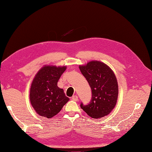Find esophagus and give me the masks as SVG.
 Masks as SVG:
<instances>
[{"label": "esophagus", "mask_w": 152, "mask_h": 152, "mask_svg": "<svg viewBox=\"0 0 152 152\" xmlns=\"http://www.w3.org/2000/svg\"><path fill=\"white\" fill-rule=\"evenodd\" d=\"M72 99L75 101V102H77L78 101V96H73L72 98Z\"/></svg>", "instance_id": "34e87169"}]
</instances>
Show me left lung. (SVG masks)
<instances>
[{
  "label": "left lung",
  "instance_id": "1",
  "mask_svg": "<svg viewBox=\"0 0 152 152\" xmlns=\"http://www.w3.org/2000/svg\"><path fill=\"white\" fill-rule=\"evenodd\" d=\"M79 69L92 91L91 102L87 105L81 103V108L93 118L108 115L115 107L118 99L115 75L108 65L99 61H91L86 65H80Z\"/></svg>",
  "mask_w": 152,
  "mask_h": 152
}]
</instances>
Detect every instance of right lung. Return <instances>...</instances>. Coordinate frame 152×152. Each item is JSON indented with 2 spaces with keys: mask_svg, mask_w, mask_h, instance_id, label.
<instances>
[{
  "mask_svg": "<svg viewBox=\"0 0 152 152\" xmlns=\"http://www.w3.org/2000/svg\"><path fill=\"white\" fill-rule=\"evenodd\" d=\"M66 69V66L45 65L35 75L30 87V100L39 115L52 118L69 101L63 89L57 86Z\"/></svg>",
  "mask_w": 152,
  "mask_h": 152,
  "instance_id": "obj_1",
  "label": "right lung"
}]
</instances>
